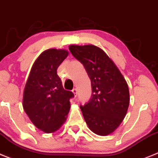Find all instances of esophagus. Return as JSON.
<instances>
[{"instance_id": "esophagus-1", "label": "esophagus", "mask_w": 158, "mask_h": 158, "mask_svg": "<svg viewBox=\"0 0 158 158\" xmlns=\"http://www.w3.org/2000/svg\"><path fill=\"white\" fill-rule=\"evenodd\" d=\"M72 93L75 94V96H76V95H77V89H76V88H73V89H72Z\"/></svg>"}]
</instances>
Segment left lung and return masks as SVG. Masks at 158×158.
<instances>
[{
    "mask_svg": "<svg viewBox=\"0 0 158 158\" xmlns=\"http://www.w3.org/2000/svg\"><path fill=\"white\" fill-rule=\"evenodd\" d=\"M75 58L83 64L91 81L92 95L80 106L88 127L98 135L113 133L127 114L130 102L127 83L113 61L93 45L69 46Z\"/></svg>",
    "mask_w": 158,
    "mask_h": 158,
    "instance_id": "8db88e82",
    "label": "left lung"
}]
</instances>
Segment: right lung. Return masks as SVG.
Here are the masks:
<instances>
[{
	"label": "right lung",
	"instance_id": "1",
	"mask_svg": "<svg viewBox=\"0 0 158 158\" xmlns=\"http://www.w3.org/2000/svg\"><path fill=\"white\" fill-rule=\"evenodd\" d=\"M68 55L65 49L44 51L34 63L24 88V111L35 127L45 133L61 127L70 110L74 94L64 89L56 72Z\"/></svg>",
	"mask_w": 158,
	"mask_h": 158
}]
</instances>
